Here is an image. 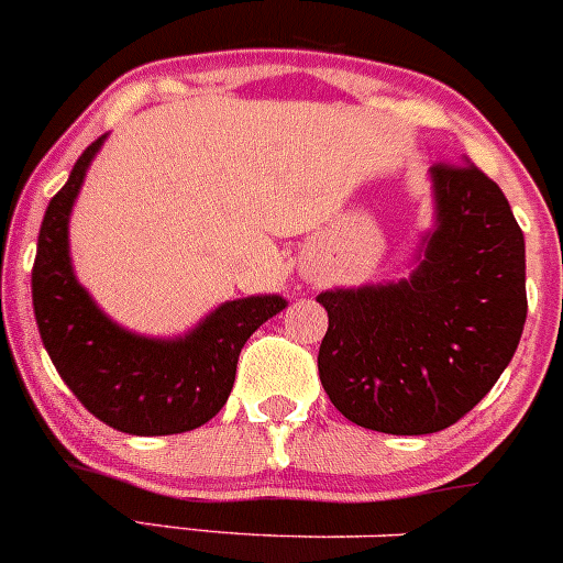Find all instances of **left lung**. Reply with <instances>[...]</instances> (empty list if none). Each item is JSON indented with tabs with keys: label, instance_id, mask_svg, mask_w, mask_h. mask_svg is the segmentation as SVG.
Returning a JSON list of instances; mask_svg holds the SVG:
<instances>
[{
	"label": "left lung",
	"instance_id": "left-lung-1",
	"mask_svg": "<svg viewBox=\"0 0 563 563\" xmlns=\"http://www.w3.org/2000/svg\"><path fill=\"white\" fill-rule=\"evenodd\" d=\"M439 229L408 280L323 291L318 376L345 419L424 435L471 411L526 323V242L501 187L471 163H435Z\"/></svg>",
	"mask_w": 563,
	"mask_h": 563
}]
</instances>
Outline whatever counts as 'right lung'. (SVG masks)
I'll return each instance as SVG.
<instances>
[{
  "instance_id": "add662e5",
  "label": "right lung",
  "mask_w": 563,
  "mask_h": 563,
  "mask_svg": "<svg viewBox=\"0 0 563 563\" xmlns=\"http://www.w3.org/2000/svg\"><path fill=\"white\" fill-rule=\"evenodd\" d=\"M103 139L84 150L40 225L32 266L40 338L62 382L108 428L130 435L185 433L225 406L242 345L266 318L286 308V299L225 302L179 340L139 338L108 321L78 286L67 255L73 201Z\"/></svg>"
}]
</instances>
